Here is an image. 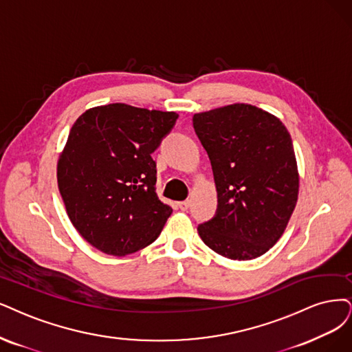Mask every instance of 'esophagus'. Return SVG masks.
I'll list each match as a JSON object with an SVG mask.
<instances>
[{
  "mask_svg": "<svg viewBox=\"0 0 352 352\" xmlns=\"http://www.w3.org/2000/svg\"><path fill=\"white\" fill-rule=\"evenodd\" d=\"M178 207H179V209L183 210V212H186V210L188 209V207H190V201H187V200H186V201H179V203H178Z\"/></svg>",
  "mask_w": 352,
  "mask_h": 352,
  "instance_id": "esophagus-1",
  "label": "esophagus"
}]
</instances>
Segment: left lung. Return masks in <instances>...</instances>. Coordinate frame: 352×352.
I'll return each instance as SVG.
<instances>
[{"label": "left lung", "instance_id": "obj_1", "mask_svg": "<svg viewBox=\"0 0 352 352\" xmlns=\"http://www.w3.org/2000/svg\"><path fill=\"white\" fill-rule=\"evenodd\" d=\"M192 124L217 190L216 216L197 228L200 238L238 261L264 255L287 228L298 197L289 130L274 114L245 102L196 113Z\"/></svg>", "mask_w": 352, "mask_h": 352}]
</instances>
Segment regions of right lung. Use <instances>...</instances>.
I'll list each match as a JSON object with an SVG mask.
<instances>
[{
	"label": "right lung",
	"mask_w": 352,
	"mask_h": 352,
	"mask_svg": "<svg viewBox=\"0 0 352 352\" xmlns=\"http://www.w3.org/2000/svg\"><path fill=\"white\" fill-rule=\"evenodd\" d=\"M178 119L175 111L113 102L74 123L56 177L74 228L98 251L124 256L151 245L173 209L155 192L152 152Z\"/></svg>",
	"instance_id": "add662e5"
}]
</instances>
